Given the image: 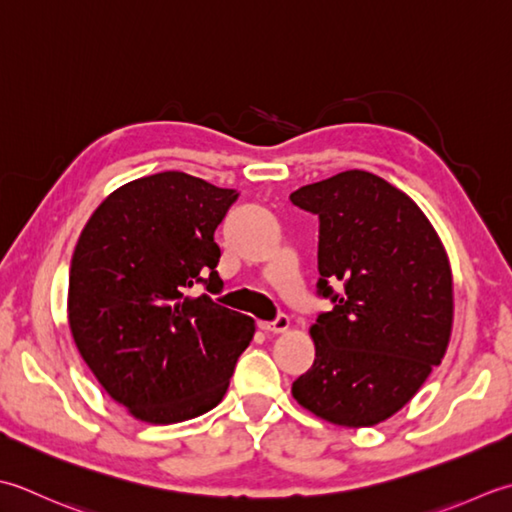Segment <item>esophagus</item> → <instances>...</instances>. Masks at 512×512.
Returning <instances> with one entry per match:
<instances>
[{"label": "esophagus", "instance_id": "1", "mask_svg": "<svg viewBox=\"0 0 512 512\" xmlns=\"http://www.w3.org/2000/svg\"><path fill=\"white\" fill-rule=\"evenodd\" d=\"M258 327L265 333H285L289 329V318L285 314H280L276 320H271V322H258Z\"/></svg>", "mask_w": 512, "mask_h": 512}]
</instances>
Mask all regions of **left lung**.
I'll return each instance as SVG.
<instances>
[{
  "label": "left lung",
  "instance_id": "left-lung-1",
  "mask_svg": "<svg viewBox=\"0 0 512 512\" xmlns=\"http://www.w3.org/2000/svg\"><path fill=\"white\" fill-rule=\"evenodd\" d=\"M289 198L318 216V294L333 302L309 329L316 360L291 393L331 424L375 426L446 353L453 276L444 245L420 207L371 172H340Z\"/></svg>",
  "mask_w": 512,
  "mask_h": 512
}]
</instances>
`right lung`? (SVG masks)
I'll return each instance as SVG.
<instances>
[{
  "label": "right lung",
  "mask_w": 512,
  "mask_h": 512,
  "mask_svg": "<svg viewBox=\"0 0 512 512\" xmlns=\"http://www.w3.org/2000/svg\"><path fill=\"white\" fill-rule=\"evenodd\" d=\"M238 198L185 172L114 190L83 227L70 263L68 322L81 358L137 420L174 424L223 400L254 320L218 294L214 232Z\"/></svg>",
  "instance_id": "1"
}]
</instances>
